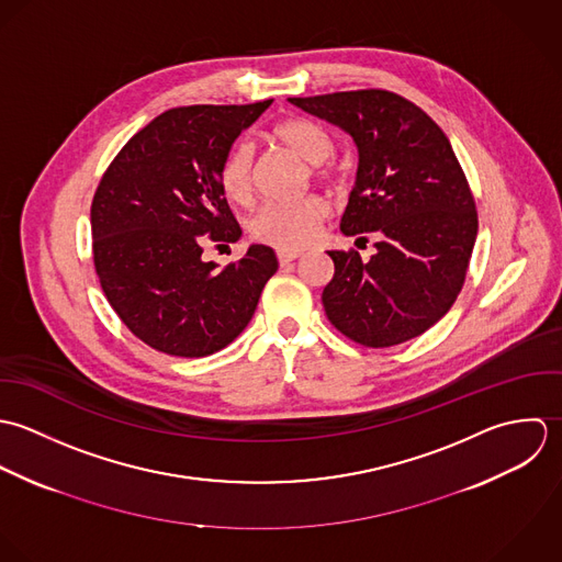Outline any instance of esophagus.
<instances>
[{
    "mask_svg": "<svg viewBox=\"0 0 562 562\" xmlns=\"http://www.w3.org/2000/svg\"><path fill=\"white\" fill-rule=\"evenodd\" d=\"M300 258V251H278V262L280 265H289L293 260Z\"/></svg>",
    "mask_w": 562,
    "mask_h": 562,
    "instance_id": "34e87169",
    "label": "esophagus"
}]
</instances>
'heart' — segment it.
<instances>
[{
  "label": "heart",
  "instance_id": "1",
  "mask_svg": "<svg viewBox=\"0 0 562 562\" xmlns=\"http://www.w3.org/2000/svg\"><path fill=\"white\" fill-rule=\"evenodd\" d=\"M271 138L276 145L313 167L317 178H333L324 167L335 154L333 136L315 121L291 116L273 125ZM220 182L234 204H249L254 195V149L247 143H236L224 156ZM330 213L326 200L311 195L291 204H267L251 217V236L280 251H300L308 247Z\"/></svg>",
  "mask_w": 562,
  "mask_h": 562
}]
</instances>
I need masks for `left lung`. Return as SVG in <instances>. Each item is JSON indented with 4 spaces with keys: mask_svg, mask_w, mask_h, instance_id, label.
<instances>
[{
    "mask_svg": "<svg viewBox=\"0 0 562 562\" xmlns=\"http://www.w3.org/2000/svg\"><path fill=\"white\" fill-rule=\"evenodd\" d=\"M289 102L353 138L358 171L340 232L378 234L369 260L328 251V319L367 347L424 335L456 302L477 236L473 195L448 136L419 106L380 89Z\"/></svg>",
    "mask_w": 562,
    "mask_h": 562,
    "instance_id": "obj_1",
    "label": "left lung"
}]
</instances>
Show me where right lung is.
<instances>
[{
	"mask_svg": "<svg viewBox=\"0 0 562 562\" xmlns=\"http://www.w3.org/2000/svg\"><path fill=\"white\" fill-rule=\"evenodd\" d=\"M273 100L184 106L149 121L116 154L91 206L93 260L119 319L149 347L211 356L238 337L278 271L276 251L249 245L225 269L204 243H236L220 169L234 140Z\"/></svg>",
	"mask_w": 562,
	"mask_h": 562,
	"instance_id": "obj_1",
	"label": "right lung"
}]
</instances>
